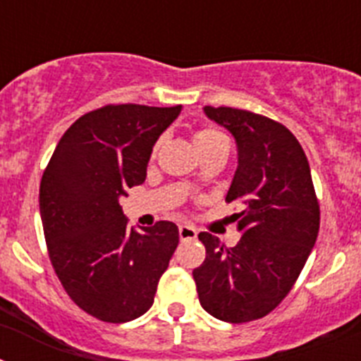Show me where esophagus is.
<instances>
[{"label":"esophagus","mask_w":361,"mask_h":361,"mask_svg":"<svg viewBox=\"0 0 361 361\" xmlns=\"http://www.w3.org/2000/svg\"><path fill=\"white\" fill-rule=\"evenodd\" d=\"M178 237H180V240H183V242L195 240V238H197V229L193 228V226H188V224L178 226Z\"/></svg>","instance_id":"obj_1"}]
</instances>
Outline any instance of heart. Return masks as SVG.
Here are the masks:
<instances>
[{"label": "heart", "mask_w": 361, "mask_h": 361, "mask_svg": "<svg viewBox=\"0 0 361 361\" xmlns=\"http://www.w3.org/2000/svg\"><path fill=\"white\" fill-rule=\"evenodd\" d=\"M220 139H226V137L222 135V133L215 132V130H200V132H197L195 137H193V141H195L197 149L202 148V146L212 145V142L220 141ZM193 183H195V180H191V183L188 184V186H191V184H193Z\"/></svg>", "instance_id": "obj_1"}]
</instances>
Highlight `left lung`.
I'll use <instances>...</instances> for the list:
<instances>
[{"instance_id":"1","label":"left lung","mask_w":361,"mask_h":361,"mask_svg":"<svg viewBox=\"0 0 361 361\" xmlns=\"http://www.w3.org/2000/svg\"><path fill=\"white\" fill-rule=\"evenodd\" d=\"M237 142L238 166L228 202L240 240L226 247L202 231L206 260L193 269L200 305L222 322L266 317L282 302L304 269L320 229V206L304 149L283 124L253 111L204 106Z\"/></svg>"}]
</instances>
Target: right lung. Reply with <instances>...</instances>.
<instances>
[{"label": "right lung", "mask_w": 361, "mask_h": 361, "mask_svg": "<svg viewBox=\"0 0 361 361\" xmlns=\"http://www.w3.org/2000/svg\"><path fill=\"white\" fill-rule=\"evenodd\" d=\"M180 108L88 111L57 142L41 178L50 262L70 298L99 320L123 324L145 314L178 244V228L168 220L128 228L119 197L145 183L153 145Z\"/></svg>", "instance_id": "add662e5"}]
</instances>
